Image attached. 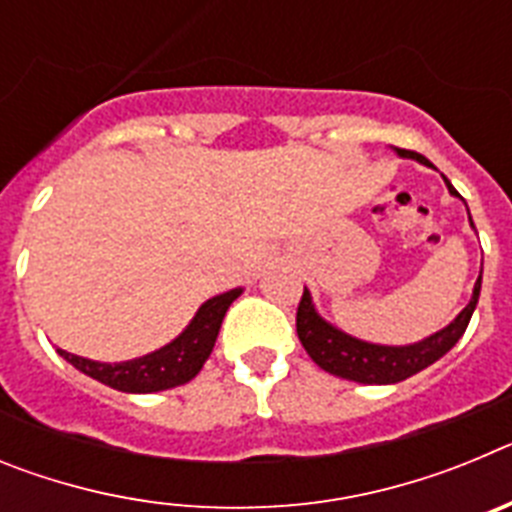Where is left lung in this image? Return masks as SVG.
<instances>
[{"label": "left lung", "mask_w": 512, "mask_h": 512, "mask_svg": "<svg viewBox=\"0 0 512 512\" xmlns=\"http://www.w3.org/2000/svg\"><path fill=\"white\" fill-rule=\"evenodd\" d=\"M397 153L405 158H415L425 166H433L428 158L415 151L397 148ZM443 182H446L451 194H459L451 187L446 176H443ZM479 287H482V274L474 284L472 300L456 315L454 323L449 328L438 330L436 336L413 343V346H377V343H366L359 341V338L346 336V333H341V330L320 318L315 307H312L310 292L305 289L300 305H297V336H300L310 359L328 374L361 384H395L423 372L425 366H431L433 361H438L446 351L454 348V343L464 336V330L472 320V312L479 300Z\"/></svg>", "instance_id": "8db88e82"}]
</instances>
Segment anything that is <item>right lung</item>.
I'll use <instances>...</instances> for the list:
<instances>
[{
    "instance_id": "add662e5",
    "label": "right lung",
    "mask_w": 512,
    "mask_h": 512,
    "mask_svg": "<svg viewBox=\"0 0 512 512\" xmlns=\"http://www.w3.org/2000/svg\"><path fill=\"white\" fill-rule=\"evenodd\" d=\"M238 295H241V289H230L225 295L207 300L182 336L171 341L169 346L153 351V354L140 356V359L122 361V364H99V361L66 354L61 348H58V354L69 364H74L79 372L89 374L112 390L135 392V395L171 390V387L187 384L189 379L200 374L202 364L210 359L225 312Z\"/></svg>"
}]
</instances>
